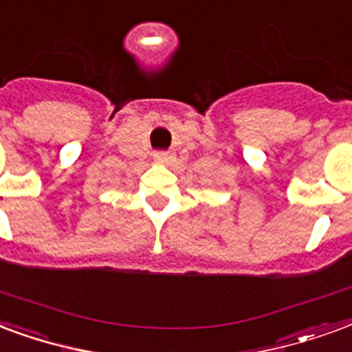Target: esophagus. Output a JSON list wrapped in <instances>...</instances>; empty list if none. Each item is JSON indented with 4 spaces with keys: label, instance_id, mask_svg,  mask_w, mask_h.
<instances>
[{
    "label": "esophagus",
    "instance_id": "obj_1",
    "mask_svg": "<svg viewBox=\"0 0 352 352\" xmlns=\"http://www.w3.org/2000/svg\"><path fill=\"white\" fill-rule=\"evenodd\" d=\"M173 153H168V151H155L153 153V161L159 163V165H165V163H173Z\"/></svg>",
    "mask_w": 352,
    "mask_h": 352
}]
</instances>
